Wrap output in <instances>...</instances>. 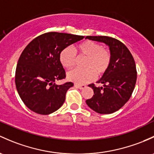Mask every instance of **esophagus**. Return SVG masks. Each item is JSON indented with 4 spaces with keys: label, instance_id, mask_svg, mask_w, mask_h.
<instances>
[{
    "label": "esophagus",
    "instance_id": "esophagus-1",
    "mask_svg": "<svg viewBox=\"0 0 154 154\" xmlns=\"http://www.w3.org/2000/svg\"><path fill=\"white\" fill-rule=\"evenodd\" d=\"M74 86L76 87V88H80V89H83V88H85V87H86V85H81V84H74Z\"/></svg>",
    "mask_w": 154,
    "mask_h": 154
}]
</instances>
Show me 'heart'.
<instances>
[{
	"label": "heart",
	"mask_w": 154,
	"mask_h": 154,
	"mask_svg": "<svg viewBox=\"0 0 154 154\" xmlns=\"http://www.w3.org/2000/svg\"><path fill=\"white\" fill-rule=\"evenodd\" d=\"M77 52L71 47H66L60 52V60L65 68L71 69L77 64L79 58H84V69H76L67 74V78L76 83H85L93 80L95 74L101 76L109 69L111 63V54L103 48L100 43L85 40L77 46ZM96 74H95V73Z\"/></svg>",
	"instance_id": "obj_1"
}]
</instances>
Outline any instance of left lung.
<instances>
[{
  "instance_id": "1",
  "label": "left lung",
  "mask_w": 154,
  "mask_h": 154,
  "mask_svg": "<svg viewBox=\"0 0 154 154\" xmlns=\"http://www.w3.org/2000/svg\"><path fill=\"white\" fill-rule=\"evenodd\" d=\"M86 38L106 43L111 54V66L97 82L103 86L88 85L94 90V95L86 100V104L99 114H112L128 101L134 91L137 77L135 61L128 48L115 38L107 36Z\"/></svg>"
}]
</instances>
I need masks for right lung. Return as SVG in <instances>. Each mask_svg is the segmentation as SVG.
Returning <instances> with one entry per match:
<instances>
[{
    "instance_id": "right-lung-1",
    "label": "right lung",
    "mask_w": 154,
    "mask_h": 154,
    "mask_svg": "<svg viewBox=\"0 0 154 154\" xmlns=\"http://www.w3.org/2000/svg\"><path fill=\"white\" fill-rule=\"evenodd\" d=\"M83 38L80 35L47 32L24 48L16 67L15 85L22 101L31 111L47 115L63 106L66 92L74 84L54 83L66 78L60 54L65 48Z\"/></svg>"
}]
</instances>
